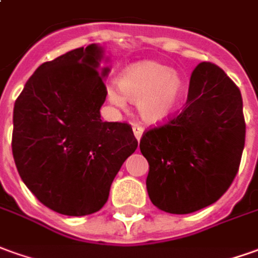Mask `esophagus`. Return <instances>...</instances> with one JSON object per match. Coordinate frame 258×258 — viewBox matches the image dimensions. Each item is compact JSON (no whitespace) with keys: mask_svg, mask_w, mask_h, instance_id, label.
<instances>
[{"mask_svg":"<svg viewBox=\"0 0 258 258\" xmlns=\"http://www.w3.org/2000/svg\"><path fill=\"white\" fill-rule=\"evenodd\" d=\"M133 135H135V138L139 142L142 139V135H143V127L139 125H133Z\"/></svg>","mask_w":258,"mask_h":258,"instance_id":"1","label":"esophagus"}]
</instances>
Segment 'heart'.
Segmentation results:
<instances>
[{"label": "heart", "mask_w": 258, "mask_h": 258, "mask_svg": "<svg viewBox=\"0 0 258 258\" xmlns=\"http://www.w3.org/2000/svg\"><path fill=\"white\" fill-rule=\"evenodd\" d=\"M118 90L109 87L106 97L113 105L123 106L125 99L138 104L140 118L150 125L164 123L180 105L184 83L171 67L143 60L126 67L118 78Z\"/></svg>", "instance_id": "b5f03b06"}]
</instances>
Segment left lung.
I'll return each instance as SVG.
<instances>
[{
  "instance_id": "8db88e82",
  "label": "left lung",
  "mask_w": 258,
  "mask_h": 258,
  "mask_svg": "<svg viewBox=\"0 0 258 258\" xmlns=\"http://www.w3.org/2000/svg\"><path fill=\"white\" fill-rule=\"evenodd\" d=\"M246 138L240 90L214 63L194 69L184 111L140 139L153 205L184 215L209 207L234 180Z\"/></svg>"
}]
</instances>
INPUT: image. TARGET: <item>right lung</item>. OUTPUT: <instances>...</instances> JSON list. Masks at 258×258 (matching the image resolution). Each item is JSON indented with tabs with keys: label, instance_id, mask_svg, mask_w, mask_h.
Returning <instances> with one entry per match:
<instances>
[{
	"label": "right lung",
	"instance_id": "1",
	"mask_svg": "<svg viewBox=\"0 0 258 258\" xmlns=\"http://www.w3.org/2000/svg\"><path fill=\"white\" fill-rule=\"evenodd\" d=\"M104 50L78 47L39 66L14 106L12 154L44 207L67 216L105 205L115 175L136 147L131 125L102 122Z\"/></svg>",
	"mask_w": 258,
	"mask_h": 258
}]
</instances>
